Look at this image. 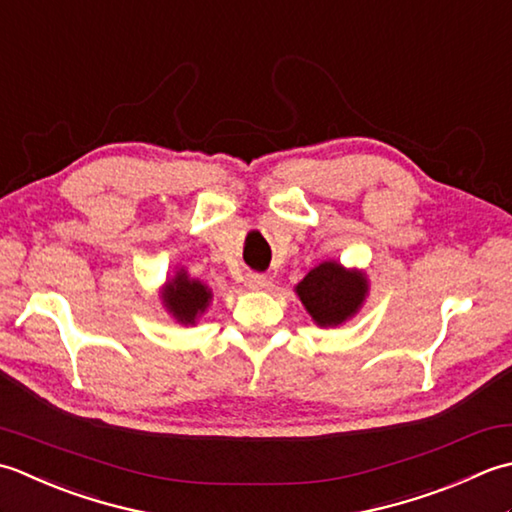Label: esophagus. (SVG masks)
<instances>
[{
	"instance_id": "obj_1",
	"label": "esophagus",
	"mask_w": 512,
	"mask_h": 512,
	"mask_svg": "<svg viewBox=\"0 0 512 512\" xmlns=\"http://www.w3.org/2000/svg\"><path fill=\"white\" fill-rule=\"evenodd\" d=\"M245 285L249 289H263L267 285V280H265V276H260V274H247Z\"/></svg>"
}]
</instances>
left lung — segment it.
I'll list each match as a JSON object with an SVG mask.
<instances>
[{
	"instance_id": "obj_1",
	"label": "left lung",
	"mask_w": 512,
	"mask_h": 512,
	"mask_svg": "<svg viewBox=\"0 0 512 512\" xmlns=\"http://www.w3.org/2000/svg\"><path fill=\"white\" fill-rule=\"evenodd\" d=\"M369 276L364 269L344 267L338 260H325L294 287L302 307L314 325L340 327L358 316L369 296Z\"/></svg>"
}]
</instances>
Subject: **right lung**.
I'll return each mask as SVG.
<instances>
[{"mask_svg":"<svg viewBox=\"0 0 512 512\" xmlns=\"http://www.w3.org/2000/svg\"><path fill=\"white\" fill-rule=\"evenodd\" d=\"M163 309L183 327H194L212 305V289L198 278L187 274L185 267H176L174 276L159 289Z\"/></svg>","mask_w":512,"mask_h":512,"instance_id":"add662e5","label":"right lung"}]
</instances>
